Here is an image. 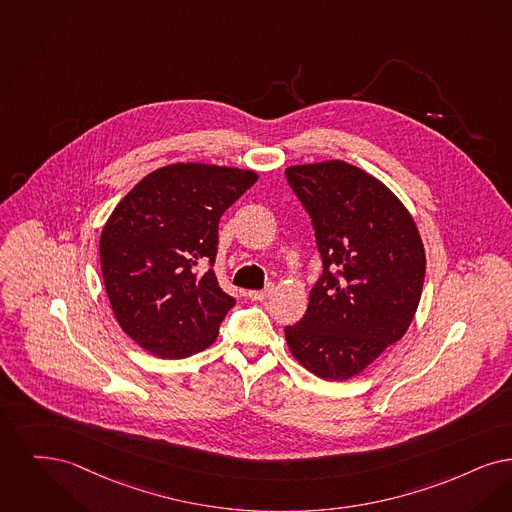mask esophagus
Returning <instances> with one entry per match:
<instances>
[{
	"mask_svg": "<svg viewBox=\"0 0 512 512\" xmlns=\"http://www.w3.org/2000/svg\"><path fill=\"white\" fill-rule=\"evenodd\" d=\"M269 294H271V287H267V289L264 290H248V292H246V296H248L250 300H254V302L266 300Z\"/></svg>",
	"mask_w": 512,
	"mask_h": 512,
	"instance_id": "obj_1",
	"label": "esophagus"
}]
</instances>
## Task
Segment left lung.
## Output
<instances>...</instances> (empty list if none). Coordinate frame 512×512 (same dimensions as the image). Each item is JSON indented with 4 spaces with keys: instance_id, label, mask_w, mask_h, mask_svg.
Wrapping results in <instances>:
<instances>
[{
    "instance_id": "left-lung-1",
    "label": "left lung",
    "mask_w": 512,
    "mask_h": 512,
    "mask_svg": "<svg viewBox=\"0 0 512 512\" xmlns=\"http://www.w3.org/2000/svg\"><path fill=\"white\" fill-rule=\"evenodd\" d=\"M285 174L312 218L323 260L308 312L285 327V338L315 377L348 380L409 329L423 292V239L405 204L357 166L325 160Z\"/></svg>"
}]
</instances>
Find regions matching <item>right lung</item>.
<instances>
[{
	"mask_svg": "<svg viewBox=\"0 0 512 512\" xmlns=\"http://www.w3.org/2000/svg\"><path fill=\"white\" fill-rule=\"evenodd\" d=\"M258 172L176 162L116 204L99 239L101 271L122 331L153 356L181 359L214 344L235 306L214 269L223 212Z\"/></svg>",
	"mask_w": 512,
	"mask_h": 512,
	"instance_id": "1",
	"label": "right lung"
}]
</instances>
